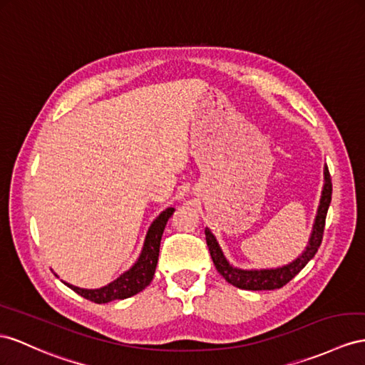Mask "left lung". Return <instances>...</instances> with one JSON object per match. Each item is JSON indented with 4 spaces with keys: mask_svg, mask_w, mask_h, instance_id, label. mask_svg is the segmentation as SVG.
Masks as SVG:
<instances>
[{
    "mask_svg": "<svg viewBox=\"0 0 365 365\" xmlns=\"http://www.w3.org/2000/svg\"><path fill=\"white\" fill-rule=\"evenodd\" d=\"M324 179H325V185H324L322 197L319 203V210H317V216L314 220L310 244H308L302 256L297 257L294 262H292L289 265L276 268V269H239V268L231 267L227 262L225 256H223L216 237L211 235V231L208 228L205 230V237H207V245H208L212 262L216 265L217 272L225 277L227 282L242 289H253V292H257V289H276L287 285L289 280H292L308 262H310V260L314 257V255L317 253V248L321 247L327 211H329L330 202H331V177L327 166L324 170Z\"/></svg>",
    "mask_w": 365,
    "mask_h": 365,
    "instance_id": "1",
    "label": "left lung"
}]
</instances>
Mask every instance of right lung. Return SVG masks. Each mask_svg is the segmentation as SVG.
Returning <instances> with one entry per match:
<instances>
[{
	"label": "right lung",
	"mask_w": 365,
	"mask_h": 365,
	"mask_svg": "<svg viewBox=\"0 0 365 365\" xmlns=\"http://www.w3.org/2000/svg\"><path fill=\"white\" fill-rule=\"evenodd\" d=\"M174 208L165 210L160 216H158L148 231V236L145 240V247L142 255H140L137 264L129 269V272L121 274L114 282L109 285L98 288V289H83L78 287H73L66 284L73 292L78 293L88 301L96 304H106L115 299H126L134 296L145 289L154 277L157 260H158V251H160V240L163 230L166 227V222L173 216Z\"/></svg>",
	"instance_id": "add662e5"
}]
</instances>
